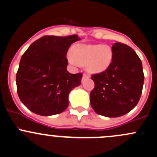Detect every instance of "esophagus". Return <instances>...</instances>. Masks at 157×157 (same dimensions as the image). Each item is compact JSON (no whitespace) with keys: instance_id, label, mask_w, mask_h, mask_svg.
<instances>
[{"instance_id":"1","label":"esophagus","mask_w":157,"mask_h":157,"mask_svg":"<svg viewBox=\"0 0 157 157\" xmlns=\"http://www.w3.org/2000/svg\"><path fill=\"white\" fill-rule=\"evenodd\" d=\"M88 75H86V74H84L83 75V76H82V79H85V78H88Z\"/></svg>"}]
</instances>
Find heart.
<instances>
[{
	"instance_id": "heart-1",
	"label": "heart",
	"mask_w": 157,
	"mask_h": 157,
	"mask_svg": "<svg viewBox=\"0 0 157 157\" xmlns=\"http://www.w3.org/2000/svg\"><path fill=\"white\" fill-rule=\"evenodd\" d=\"M113 50L107 44H78L69 54V61L73 65L85 66L89 73L96 74L106 71L112 63Z\"/></svg>"
}]
</instances>
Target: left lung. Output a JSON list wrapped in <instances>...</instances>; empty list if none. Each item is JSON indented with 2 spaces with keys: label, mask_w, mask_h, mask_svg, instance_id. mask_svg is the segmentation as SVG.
Segmentation results:
<instances>
[{
  "label": "left lung",
  "mask_w": 157,
  "mask_h": 157,
  "mask_svg": "<svg viewBox=\"0 0 157 157\" xmlns=\"http://www.w3.org/2000/svg\"><path fill=\"white\" fill-rule=\"evenodd\" d=\"M112 50L113 56L109 67L92 75L94 88L90 92V101L98 114L119 117L138 104L144 75L141 60L131 47L116 42Z\"/></svg>",
  "instance_id": "8db88e82"
}]
</instances>
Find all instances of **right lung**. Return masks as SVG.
Listing matches in <instances>:
<instances>
[{
  "instance_id": "obj_1",
  "label": "right lung",
  "mask_w": 157,
  "mask_h": 157,
  "mask_svg": "<svg viewBox=\"0 0 157 157\" xmlns=\"http://www.w3.org/2000/svg\"><path fill=\"white\" fill-rule=\"evenodd\" d=\"M78 35H45L29 47L17 73L18 96L32 113L53 116L69 106V94L81 85L82 74L67 71V51Z\"/></svg>"
}]
</instances>
